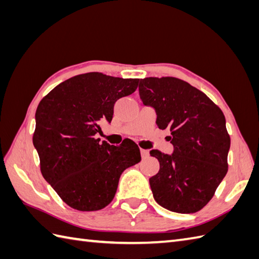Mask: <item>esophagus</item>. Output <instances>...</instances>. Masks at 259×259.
Returning <instances> with one entry per match:
<instances>
[{"instance_id": "obj_1", "label": "esophagus", "mask_w": 259, "mask_h": 259, "mask_svg": "<svg viewBox=\"0 0 259 259\" xmlns=\"http://www.w3.org/2000/svg\"><path fill=\"white\" fill-rule=\"evenodd\" d=\"M140 153H141V157L142 158H147L148 155H149V152H148V150H145V149H140Z\"/></svg>"}]
</instances>
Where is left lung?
I'll return each instance as SVG.
<instances>
[{"mask_svg": "<svg viewBox=\"0 0 259 259\" xmlns=\"http://www.w3.org/2000/svg\"><path fill=\"white\" fill-rule=\"evenodd\" d=\"M140 98L167 129L172 155L151 150L160 169L149 179L155 200L170 211L194 213L210 201L228 171L230 137L225 115L205 93L174 76L140 79Z\"/></svg>", "mask_w": 259, "mask_h": 259, "instance_id": "8db88e82", "label": "left lung"}]
</instances>
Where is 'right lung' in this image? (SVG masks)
<instances>
[{
  "label": "right lung",
  "instance_id": "1",
  "mask_svg": "<svg viewBox=\"0 0 259 259\" xmlns=\"http://www.w3.org/2000/svg\"><path fill=\"white\" fill-rule=\"evenodd\" d=\"M138 83L139 79L83 73L63 81L38 103L33 145L41 174L71 208L96 211L108 206L121 174L141 160L133 140L110 146L95 138L101 120L111 122L115 101L134 93Z\"/></svg>",
  "mask_w": 259,
  "mask_h": 259
}]
</instances>
